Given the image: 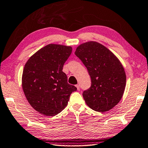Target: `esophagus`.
<instances>
[{
	"label": "esophagus",
	"mask_w": 148,
	"mask_h": 148,
	"mask_svg": "<svg viewBox=\"0 0 148 148\" xmlns=\"http://www.w3.org/2000/svg\"><path fill=\"white\" fill-rule=\"evenodd\" d=\"M76 87H77V90H79V85H78V84H77V85H76Z\"/></svg>",
	"instance_id": "1"
}]
</instances>
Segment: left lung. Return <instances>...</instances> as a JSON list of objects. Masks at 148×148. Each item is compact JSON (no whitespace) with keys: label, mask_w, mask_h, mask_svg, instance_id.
I'll list each match as a JSON object with an SVG mask.
<instances>
[{"label":"left lung","mask_w":148,"mask_h":148,"mask_svg":"<svg viewBox=\"0 0 148 148\" xmlns=\"http://www.w3.org/2000/svg\"><path fill=\"white\" fill-rule=\"evenodd\" d=\"M75 55L91 77V87L83 92L87 106L99 112L113 108L121 99L126 85V75L119 59L103 45L92 41L79 46Z\"/></svg>","instance_id":"1"}]
</instances>
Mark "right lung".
Masks as SVG:
<instances>
[{
	"mask_svg": "<svg viewBox=\"0 0 148 148\" xmlns=\"http://www.w3.org/2000/svg\"><path fill=\"white\" fill-rule=\"evenodd\" d=\"M71 46L48 44L30 57L25 65L22 87L27 101L47 116L59 114L77 88L67 82L62 67L72 53Z\"/></svg>",
	"mask_w": 148,
	"mask_h": 148,
	"instance_id": "obj_1",
	"label": "right lung"
}]
</instances>
